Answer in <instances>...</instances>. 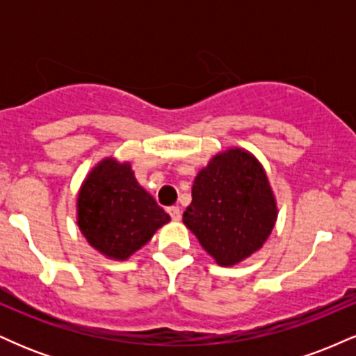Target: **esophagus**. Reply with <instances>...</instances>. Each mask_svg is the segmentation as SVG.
Wrapping results in <instances>:
<instances>
[{"label":"esophagus","instance_id":"esophagus-1","mask_svg":"<svg viewBox=\"0 0 356 356\" xmlns=\"http://www.w3.org/2000/svg\"><path fill=\"white\" fill-rule=\"evenodd\" d=\"M169 214H170V219L172 220H181V218H182V214H181V209H179L177 206H172V207H169Z\"/></svg>","mask_w":356,"mask_h":356}]
</instances>
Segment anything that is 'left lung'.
<instances>
[{"mask_svg": "<svg viewBox=\"0 0 356 356\" xmlns=\"http://www.w3.org/2000/svg\"><path fill=\"white\" fill-rule=\"evenodd\" d=\"M276 218L263 165L248 150L229 149L197 174L182 220L219 266H234L263 248Z\"/></svg>", "mask_w": 356, "mask_h": 356, "instance_id": "left-lung-1", "label": "left lung"}]
</instances>
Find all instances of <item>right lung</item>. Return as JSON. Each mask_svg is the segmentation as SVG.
I'll use <instances>...</instances> for the list:
<instances>
[{
	"instance_id": "1",
	"label": "right lung",
	"mask_w": 356,
	"mask_h": 356,
	"mask_svg": "<svg viewBox=\"0 0 356 356\" xmlns=\"http://www.w3.org/2000/svg\"><path fill=\"white\" fill-rule=\"evenodd\" d=\"M79 227L92 248L124 261L170 220L169 214L138 186L129 162L104 159L81 184L76 201Z\"/></svg>"
}]
</instances>
